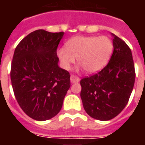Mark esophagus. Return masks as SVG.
<instances>
[{"label": "esophagus", "mask_w": 145, "mask_h": 145, "mask_svg": "<svg viewBox=\"0 0 145 145\" xmlns=\"http://www.w3.org/2000/svg\"><path fill=\"white\" fill-rule=\"evenodd\" d=\"M79 81H80V78H79L78 76L74 75V74H72V75L71 76V83L79 82Z\"/></svg>", "instance_id": "esophagus-1"}]
</instances>
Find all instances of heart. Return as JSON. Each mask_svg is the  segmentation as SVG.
Here are the masks:
<instances>
[{"instance_id": "obj_1", "label": "heart", "mask_w": 145, "mask_h": 145, "mask_svg": "<svg viewBox=\"0 0 145 145\" xmlns=\"http://www.w3.org/2000/svg\"><path fill=\"white\" fill-rule=\"evenodd\" d=\"M112 47L107 36H75L67 42L66 48L57 51V56L65 69H70L77 58L85 71L95 73L106 64Z\"/></svg>"}]
</instances>
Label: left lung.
Here are the masks:
<instances>
[{"label": "left lung", "mask_w": 145, "mask_h": 145, "mask_svg": "<svg viewBox=\"0 0 145 145\" xmlns=\"http://www.w3.org/2000/svg\"><path fill=\"white\" fill-rule=\"evenodd\" d=\"M113 53L106 66L81 80V98L85 112L99 120H109L127 106L135 82L132 53L114 34Z\"/></svg>", "instance_id": "left-lung-1"}]
</instances>
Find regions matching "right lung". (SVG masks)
<instances>
[{"instance_id":"1","label":"right lung","mask_w":145,"mask_h":145,"mask_svg":"<svg viewBox=\"0 0 145 145\" xmlns=\"http://www.w3.org/2000/svg\"><path fill=\"white\" fill-rule=\"evenodd\" d=\"M63 34L36 30L14 50L11 85L21 109L33 120L43 121L57 115L71 86L69 72L58 66L57 49Z\"/></svg>"}]
</instances>
